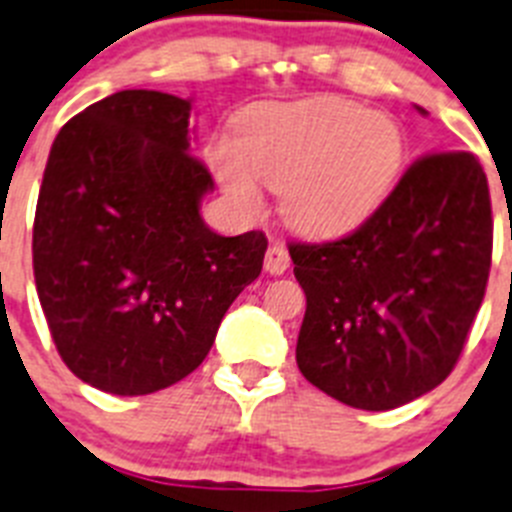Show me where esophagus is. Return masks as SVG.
<instances>
[{
    "label": "esophagus",
    "mask_w": 512,
    "mask_h": 512,
    "mask_svg": "<svg viewBox=\"0 0 512 512\" xmlns=\"http://www.w3.org/2000/svg\"><path fill=\"white\" fill-rule=\"evenodd\" d=\"M289 265H291L289 249L283 247V244H273V247H268V252H265V270H268V273L281 276V273L289 270Z\"/></svg>",
    "instance_id": "34e87169"
}]
</instances>
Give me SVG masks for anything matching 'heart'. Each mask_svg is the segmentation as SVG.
I'll return each instance as SVG.
<instances>
[{
	"mask_svg": "<svg viewBox=\"0 0 512 512\" xmlns=\"http://www.w3.org/2000/svg\"><path fill=\"white\" fill-rule=\"evenodd\" d=\"M406 158L395 119L343 98L252 106L239 122L236 145L213 156L234 203L263 205L261 179L281 192L289 226L333 236L367 221L393 192Z\"/></svg>",
	"mask_w": 512,
	"mask_h": 512,
	"instance_id": "b5f03b06",
	"label": "heart"
}]
</instances>
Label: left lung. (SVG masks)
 <instances>
[{"instance_id": "obj_1", "label": "left lung", "mask_w": 512, "mask_h": 512, "mask_svg": "<svg viewBox=\"0 0 512 512\" xmlns=\"http://www.w3.org/2000/svg\"><path fill=\"white\" fill-rule=\"evenodd\" d=\"M289 255L307 296L302 375L354 409L403 406L453 372L482 307L492 265L487 174L466 150L429 153L354 234L294 242Z\"/></svg>"}]
</instances>
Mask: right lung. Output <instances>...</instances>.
<instances>
[{
  "label": "right lung",
  "instance_id": "obj_1",
  "mask_svg": "<svg viewBox=\"0 0 512 512\" xmlns=\"http://www.w3.org/2000/svg\"><path fill=\"white\" fill-rule=\"evenodd\" d=\"M190 98L119 90L64 124L33 223L36 291L62 362L103 393L148 395L195 372L263 270V231L221 236L200 203Z\"/></svg>",
  "mask_w": 512,
  "mask_h": 512
}]
</instances>
